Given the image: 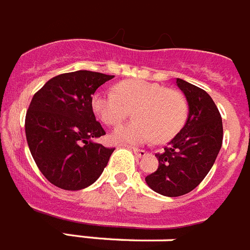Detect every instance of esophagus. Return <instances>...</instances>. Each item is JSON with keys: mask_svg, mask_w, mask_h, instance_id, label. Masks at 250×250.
<instances>
[{"mask_svg": "<svg viewBox=\"0 0 250 250\" xmlns=\"http://www.w3.org/2000/svg\"><path fill=\"white\" fill-rule=\"evenodd\" d=\"M134 154L136 155L138 158H142V157H146V151L144 149H138V148H133Z\"/></svg>", "mask_w": 250, "mask_h": 250, "instance_id": "34e87169", "label": "esophagus"}]
</instances>
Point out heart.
<instances>
[{"label": "heart", "instance_id": "1", "mask_svg": "<svg viewBox=\"0 0 250 250\" xmlns=\"http://www.w3.org/2000/svg\"><path fill=\"white\" fill-rule=\"evenodd\" d=\"M115 93L97 92L91 100L95 115L107 126H117L133 111L136 120L117 127L114 138L119 142L140 144L151 140L166 143L180 133L186 123L188 106L177 89L143 80L116 83Z\"/></svg>", "mask_w": 250, "mask_h": 250}]
</instances>
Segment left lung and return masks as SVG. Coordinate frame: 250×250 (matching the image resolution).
I'll return each mask as SVG.
<instances>
[{"label":"left lung","instance_id":"left-lung-1","mask_svg":"<svg viewBox=\"0 0 250 250\" xmlns=\"http://www.w3.org/2000/svg\"><path fill=\"white\" fill-rule=\"evenodd\" d=\"M188 102L185 126L158 153L159 167L146 177L153 191L168 197L186 195L202 182L223 144V120L206 91L177 78Z\"/></svg>","mask_w":250,"mask_h":250}]
</instances>
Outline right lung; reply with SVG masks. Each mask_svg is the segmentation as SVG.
<instances>
[{
  "mask_svg": "<svg viewBox=\"0 0 250 250\" xmlns=\"http://www.w3.org/2000/svg\"><path fill=\"white\" fill-rule=\"evenodd\" d=\"M114 76L77 70L53 77L34 95L25 117L27 146L46 180L77 191L92 185L115 148L92 139L104 130L91 107L96 89Z\"/></svg>",
  "mask_w": 250,
  "mask_h": 250,
  "instance_id": "obj_1",
  "label": "right lung"
}]
</instances>
